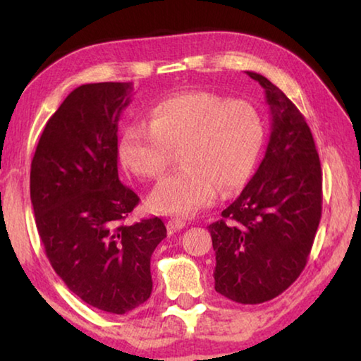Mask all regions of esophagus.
<instances>
[{
  "label": "esophagus",
  "instance_id": "obj_1",
  "mask_svg": "<svg viewBox=\"0 0 361 361\" xmlns=\"http://www.w3.org/2000/svg\"><path fill=\"white\" fill-rule=\"evenodd\" d=\"M185 226H186V221H185V219H181V218H170L167 221V229L170 232L180 231V229L185 228Z\"/></svg>",
  "mask_w": 361,
  "mask_h": 361
}]
</instances>
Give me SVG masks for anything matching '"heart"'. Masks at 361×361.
Returning a JSON list of instances; mask_svg holds the SVG:
<instances>
[{
	"label": "heart",
	"mask_w": 361,
	"mask_h": 361,
	"mask_svg": "<svg viewBox=\"0 0 361 361\" xmlns=\"http://www.w3.org/2000/svg\"><path fill=\"white\" fill-rule=\"evenodd\" d=\"M264 122L243 100L194 90L167 97L148 122L127 126L119 140L121 162L146 180L161 176L180 148L183 167L152 189L148 205L162 215L191 216L245 185L264 146Z\"/></svg>",
	"instance_id": "1"
}]
</instances>
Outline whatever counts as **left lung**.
Segmentation results:
<instances>
[{
	"label": "left lung",
	"instance_id": "left-lung-1",
	"mask_svg": "<svg viewBox=\"0 0 361 361\" xmlns=\"http://www.w3.org/2000/svg\"><path fill=\"white\" fill-rule=\"evenodd\" d=\"M247 75L266 92L271 137L255 176L209 231L215 290L231 301L261 304L305 267L322 216V167L301 111L267 78Z\"/></svg>",
	"mask_w": 361,
	"mask_h": 361
}]
</instances>
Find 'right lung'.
<instances>
[{"mask_svg": "<svg viewBox=\"0 0 361 361\" xmlns=\"http://www.w3.org/2000/svg\"><path fill=\"white\" fill-rule=\"evenodd\" d=\"M130 82L84 84L66 97L36 146L30 197L49 262L84 302L127 314L152 291L161 218L122 224L140 197L118 175V121Z\"/></svg>", "mask_w": 361, "mask_h": 361, "instance_id": "obj_1", "label": "right lung"}]
</instances>
